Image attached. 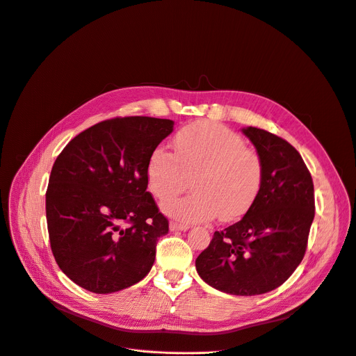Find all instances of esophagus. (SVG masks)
Instances as JSON below:
<instances>
[{
  "label": "esophagus",
  "mask_w": 356,
  "mask_h": 356,
  "mask_svg": "<svg viewBox=\"0 0 356 356\" xmlns=\"http://www.w3.org/2000/svg\"><path fill=\"white\" fill-rule=\"evenodd\" d=\"M188 228H190V227H188L186 224H181V222H175V221L170 222L171 232H186Z\"/></svg>",
  "instance_id": "obj_1"
}]
</instances>
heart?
Here are the masks:
<instances>
[{"mask_svg": "<svg viewBox=\"0 0 356 356\" xmlns=\"http://www.w3.org/2000/svg\"><path fill=\"white\" fill-rule=\"evenodd\" d=\"M148 185L158 198L183 191L193 178L195 191L170 197L162 210L184 222L217 217L232 221L254 202L263 178L259 155L245 148L240 135L220 123L200 120L188 124L175 138V155L162 146L148 162Z\"/></svg>", "mask_w": 356, "mask_h": 356, "instance_id": "1", "label": "heart"}]
</instances>
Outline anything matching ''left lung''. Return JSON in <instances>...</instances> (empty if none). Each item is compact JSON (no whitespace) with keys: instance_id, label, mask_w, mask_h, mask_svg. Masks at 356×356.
<instances>
[{"instance_id":"8db88e82","label":"left lung","mask_w":356,"mask_h":356,"mask_svg":"<svg viewBox=\"0 0 356 356\" xmlns=\"http://www.w3.org/2000/svg\"><path fill=\"white\" fill-rule=\"evenodd\" d=\"M263 178L244 217L216 232L197 257L200 277L236 296L263 295L282 286L303 260L315 217V191L307 166L287 140L248 127Z\"/></svg>"}]
</instances>
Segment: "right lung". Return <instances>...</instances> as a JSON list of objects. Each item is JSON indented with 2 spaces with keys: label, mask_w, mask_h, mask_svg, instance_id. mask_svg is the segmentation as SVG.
<instances>
[{
  "label": "right lung",
  "mask_w": 356,
  "mask_h": 356,
  "mask_svg": "<svg viewBox=\"0 0 356 356\" xmlns=\"http://www.w3.org/2000/svg\"><path fill=\"white\" fill-rule=\"evenodd\" d=\"M172 131L170 119L115 118L74 136L57 156L46 193L50 245L80 287L106 295L149 273L168 220L146 191V170Z\"/></svg>",
  "instance_id": "add662e5"
}]
</instances>
